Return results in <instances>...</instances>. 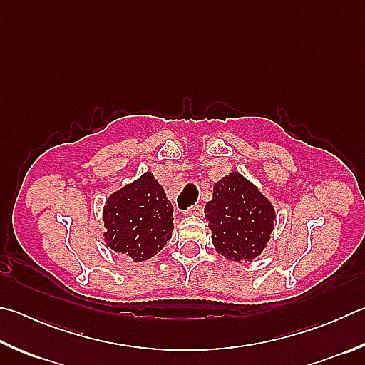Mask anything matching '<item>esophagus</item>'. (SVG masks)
Masks as SVG:
<instances>
[{
    "instance_id": "esophagus-1",
    "label": "esophagus",
    "mask_w": 365,
    "mask_h": 365,
    "mask_svg": "<svg viewBox=\"0 0 365 365\" xmlns=\"http://www.w3.org/2000/svg\"><path fill=\"white\" fill-rule=\"evenodd\" d=\"M187 214H193V215H201L202 214V205L201 204H195L187 210Z\"/></svg>"
}]
</instances>
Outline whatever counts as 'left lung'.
I'll return each mask as SVG.
<instances>
[{
    "label": "left lung",
    "mask_w": 365,
    "mask_h": 365,
    "mask_svg": "<svg viewBox=\"0 0 365 365\" xmlns=\"http://www.w3.org/2000/svg\"><path fill=\"white\" fill-rule=\"evenodd\" d=\"M204 215L217 252L233 262H250L262 254L276 217L271 202L237 172L214 185Z\"/></svg>",
    "instance_id": "left-lung-1"
}]
</instances>
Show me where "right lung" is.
Returning <instances> with one entry per match:
<instances>
[{
    "label": "right lung",
    "mask_w": 365,
    "mask_h": 365,
    "mask_svg": "<svg viewBox=\"0 0 365 365\" xmlns=\"http://www.w3.org/2000/svg\"><path fill=\"white\" fill-rule=\"evenodd\" d=\"M172 204L151 172L111 195L103 210L105 242L143 262L160 252L174 230Z\"/></svg>",
    "instance_id": "right-lung-1"
}]
</instances>
